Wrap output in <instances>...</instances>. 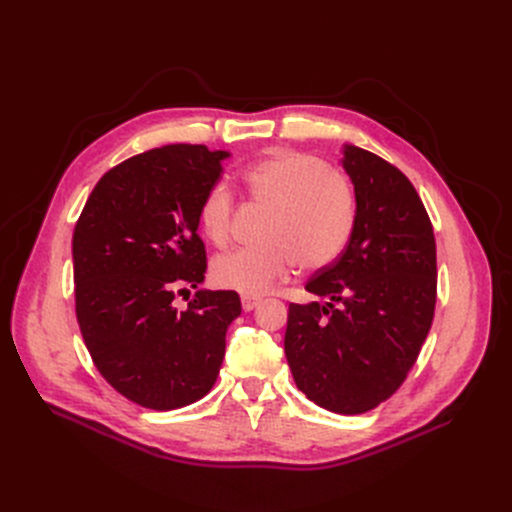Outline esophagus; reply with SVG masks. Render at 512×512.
Returning <instances> with one entry per match:
<instances>
[{
	"label": "esophagus",
	"instance_id": "34e87169",
	"mask_svg": "<svg viewBox=\"0 0 512 512\" xmlns=\"http://www.w3.org/2000/svg\"><path fill=\"white\" fill-rule=\"evenodd\" d=\"M242 309L245 311H253V309H257L259 305H261V297H255V294H242Z\"/></svg>",
	"mask_w": 512,
	"mask_h": 512
}]
</instances>
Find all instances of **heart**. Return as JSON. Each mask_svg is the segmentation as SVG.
<instances>
[{
	"instance_id": "heart-1",
	"label": "heart",
	"mask_w": 512,
	"mask_h": 512,
	"mask_svg": "<svg viewBox=\"0 0 512 512\" xmlns=\"http://www.w3.org/2000/svg\"><path fill=\"white\" fill-rule=\"evenodd\" d=\"M247 195L267 205L259 242L220 255L211 276L222 288L261 294L286 280L294 267L317 272L348 247L357 224L353 188L326 161L309 153L278 149L240 172ZM232 195L222 182L211 184L197 207V224L215 247L232 234Z\"/></svg>"
}]
</instances>
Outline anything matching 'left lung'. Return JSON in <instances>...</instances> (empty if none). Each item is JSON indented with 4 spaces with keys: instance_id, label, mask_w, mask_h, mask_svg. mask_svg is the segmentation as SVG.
<instances>
[{
    "instance_id": "8db88e82",
    "label": "left lung",
    "mask_w": 512,
    "mask_h": 512,
    "mask_svg": "<svg viewBox=\"0 0 512 512\" xmlns=\"http://www.w3.org/2000/svg\"><path fill=\"white\" fill-rule=\"evenodd\" d=\"M357 224L344 253L307 290L326 305L288 307L284 351L297 388L321 409L359 415L407 380L432 328L438 294L434 226L411 180L346 145Z\"/></svg>"
}]
</instances>
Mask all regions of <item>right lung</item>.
I'll list each match as a JSON object with an SVG mask.
<instances>
[{"mask_svg": "<svg viewBox=\"0 0 512 512\" xmlns=\"http://www.w3.org/2000/svg\"><path fill=\"white\" fill-rule=\"evenodd\" d=\"M224 157L205 145L134 155L101 176L74 228L80 334L105 382L145 409L203 398L240 315L234 290H197L186 309L174 305L178 287L205 280L197 207Z\"/></svg>", "mask_w": 512, "mask_h": 512, "instance_id": "obj_1", "label": "right lung"}]
</instances>
